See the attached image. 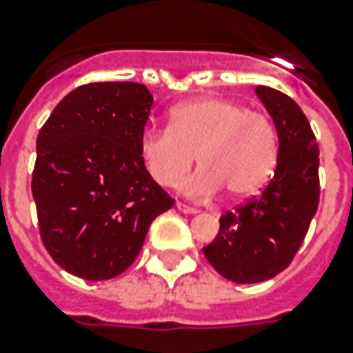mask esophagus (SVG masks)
Wrapping results in <instances>:
<instances>
[{
  "mask_svg": "<svg viewBox=\"0 0 353 353\" xmlns=\"http://www.w3.org/2000/svg\"><path fill=\"white\" fill-rule=\"evenodd\" d=\"M176 207L181 210V212H185V214H196V212H198V209H194V207H190V205L181 203V201H177Z\"/></svg>",
  "mask_w": 353,
  "mask_h": 353,
  "instance_id": "1",
  "label": "esophagus"
}]
</instances>
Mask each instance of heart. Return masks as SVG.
<instances>
[{
	"instance_id": "b5f03b06",
	"label": "heart",
	"mask_w": 353,
	"mask_h": 353,
	"mask_svg": "<svg viewBox=\"0 0 353 353\" xmlns=\"http://www.w3.org/2000/svg\"><path fill=\"white\" fill-rule=\"evenodd\" d=\"M139 154L161 187L183 183V192L209 199L227 188L231 198L256 194L271 179L279 159V139L271 119L258 110L221 97H203L170 112L168 128H150L139 139Z\"/></svg>"
}]
</instances>
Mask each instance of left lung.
Segmentation results:
<instances>
[{"instance_id": "obj_1", "label": "left lung", "mask_w": 353, "mask_h": 353, "mask_svg": "<svg viewBox=\"0 0 353 353\" xmlns=\"http://www.w3.org/2000/svg\"><path fill=\"white\" fill-rule=\"evenodd\" d=\"M258 99L279 133L273 179L220 218V232L203 247L212 268L236 284L282 273L295 258L319 207V146L306 115L291 97L258 85Z\"/></svg>"}]
</instances>
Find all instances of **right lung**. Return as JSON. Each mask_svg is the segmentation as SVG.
I'll list each match as a JSON object with an SVG mask.
<instances>
[{
    "instance_id": "right-lung-1",
    "label": "right lung",
    "mask_w": 353,
    "mask_h": 353,
    "mask_svg": "<svg viewBox=\"0 0 353 353\" xmlns=\"http://www.w3.org/2000/svg\"><path fill=\"white\" fill-rule=\"evenodd\" d=\"M152 104L143 84L93 82L63 97L38 133L30 188L41 241L74 276L126 271L174 205L139 154Z\"/></svg>"
}]
</instances>
